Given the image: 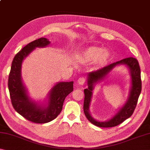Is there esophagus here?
<instances>
[{"label": "esophagus", "mask_w": 150, "mask_h": 150, "mask_svg": "<svg viewBox=\"0 0 150 150\" xmlns=\"http://www.w3.org/2000/svg\"><path fill=\"white\" fill-rule=\"evenodd\" d=\"M85 83V79L83 77H80L77 81V83L79 85H83Z\"/></svg>", "instance_id": "1"}]
</instances>
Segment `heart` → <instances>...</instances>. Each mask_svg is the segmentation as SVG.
<instances>
[{"label":"heart","mask_w":150,"mask_h":150,"mask_svg":"<svg viewBox=\"0 0 150 150\" xmlns=\"http://www.w3.org/2000/svg\"><path fill=\"white\" fill-rule=\"evenodd\" d=\"M110 58V53L102 47L92 46L83 50L77 55V59L83 63L92 62L96 60L100 65L105 64Z\"/></svg>","instance_id":"obj_1"}]
</instances>
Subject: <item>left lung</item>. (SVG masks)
Wrapping results in <instances>:
<instances>
[{
	"mask_svg": "<svg viewBox=\"0 0 150 150\" xmlns=\"http://www.w3.org/2000/svg\"><path fill=\"white\" fill-rule=\"evenodd\" d=\"M119 65L125 66L130 73L131 86L129 97L124 105L119 109L117 112L110 119L104 122L96 121L91 116L89 110L92 91L96 84L102 81L112 70ZM87 85L88 88L84 90L85 98L83 103V110L86 117L90 122L98 127L108 128L117 126L123 122L127 118H130L132 115L141 93V72L138 61L133 57L126 58L106 66L96 71L88 73H87Z\"/></svg>",
	"mask_w": 150,
	"mask_h": 150,
	"instance_id": "obj_1",
	"label": "left lung"
}]
</instances>
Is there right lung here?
Wrapping results in <instances>:
<instances>
[{
	"label": "right lung",
	"instance_id": "right-lung-1",
	"mask_svg": "<svg viewBox=\"0 0 150 150\" xmlns=\"http://www.w3.org/2000/svg\"><path fill=\"white\" fill-rule=\"evenodd\" d=\"M50 44L49 40L41 38L29 43L15 55L8 77V89L14 110L28 120L44 124L52 121L59 115L66 96L73 91V81L58 82L47 93V99L41 103L30 97L22 79L23 61L36 47Z\"/></svg>",
	"mask_w": 150,
	"mask_h": 150
}]
</instances>
